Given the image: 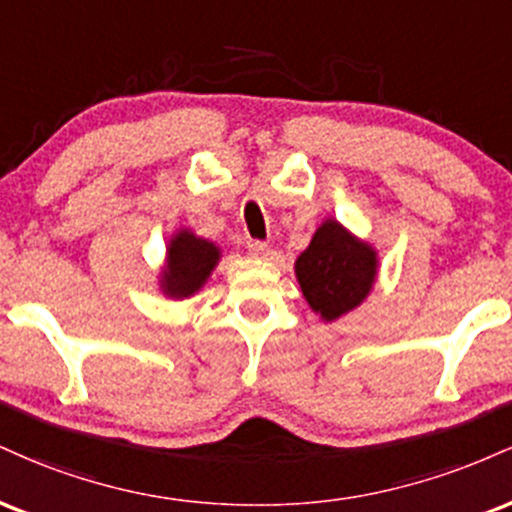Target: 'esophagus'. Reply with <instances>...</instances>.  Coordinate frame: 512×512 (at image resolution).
<instances>
[{
  "mask_svg": "<svg viewBox=\"0 0 512 512\" xmlns=\"http://www.w3.org/2000/svg\"><path fill=\"white\" fill-rule=\"evenodd\" d=\"M248 250H250V255H255V257H269V255H272V248H269L264 240H250Z\"/></svg>",
  "mask_w": 512,
  "mask_h": 512,
  "instance_id": "34e87169",
  "label": "esophagus"
}]
</instances>
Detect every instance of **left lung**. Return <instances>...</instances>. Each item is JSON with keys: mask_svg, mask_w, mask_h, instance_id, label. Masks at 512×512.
Wrapping results in <instances>:
<instances>
[{"mask_svg": "<svg viewBox=\"0 0 512 512\" xmlns=\"http://www.w3.org/2000/svg\"><path fill=\"white\" fill-rule=\"evenodd\" d=\"M375 274V250L332 219L317 228L310 245L296 260V276L305 301L327 322L361 305L373 289Z\"/></svg>", "mask_w": 512, "mask_h": 512, "instance_id": "left-lung-1", "label": "left lung"}]
</instances>
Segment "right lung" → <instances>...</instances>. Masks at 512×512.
<instances>
[{"mask_svg":"<svg viewBox=\"0 0 512 512\" xmlns=\"http://www.w3.org/2000/svg\"><path fill=\"white\" fill-rule=\"evenodd\" d=\"M221 252L209 240L180 231L168 245V262L161 276V289L170 298H187L204 286Z\"/></svg>","mask_w":512,"mask_h":512,"instance_id":"obj_1","label":"right lung"}]
</instances>
